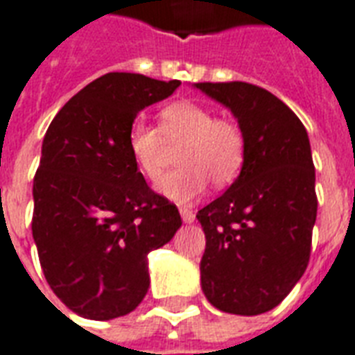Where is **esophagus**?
Returning <instances> with one entry per match:
<instances>
[{"label":"esophagus","instance_id":"34e87169","mask_svg":"<svg viewBox=\"0 0 355 355\" xmlns=\"http://www.w3.org/2000/svg\"><path fill=\"white\" fill-rule=\"evenodd\" d=\"M180 216H182L184 223H193L196 221V212L191 208H180Z\"/></svg>","mask_w":355,"mask_h":355}]
</instances>
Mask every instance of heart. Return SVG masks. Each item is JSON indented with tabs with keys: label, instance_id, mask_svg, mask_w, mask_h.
I'll return each instance as SVG.
<instances>
[{
	"label": "heart",
	"instance_id": "1",
	"mask_svg": "<svg viewBox=\"0 0 355 355\" xmlns=\"http://www.w3.org/2000/svg\"><path fill=\"white\" fill-rule=\"evenodd\" d=\"M177 169L158 182V191L169 201L191 202L212 180L227 186L240 175L245 162V135L231 119L216 117L207 105L180 100L166 105L158 115V128L143 121L132 123L126 137L128 153L143 177L162 175L164 147L178 145Z\"/></svg>",
	"mask_w": 355,
	"mask_h": 355
}]
</instances>
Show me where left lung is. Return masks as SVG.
Instances as JSON below:
<instances>
[{"label": "left lung", "instance_id": "8db88e82", "mask_svg": "<svg viewBox=\"0 0 355 355\" xmlns=\"http://www.w3.org/2000/svg\"><path fill=\"white\" fill-rule=\"evenodd\" d=\"M193 87L229 107L245 135L238 178L197 212L207 236L202 292L223 313L261 315L285 300L309 264L318 201L307 130L266 89L245 81Z\"/></svg>", "mask_w": 355, "mask_h": 355}]
</instances>
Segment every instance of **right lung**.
I'll use <instances>...</instances> for the list:
<instances>
[{"label":"right lung","mask_w":355,"mask_h":355,"mask_svg":"<svg viewBox=\"0 0 355 355\" xmlns=\"http://www.w3.org/2000/svg\"><path fill=\"white\" fill-rule=\"evenodd\" d=\"M178 85L110 72L74 94L46 130L33 180V240L53 294L83 318L112 320L141 304L147 255L182 225L126 145L137 113Z\"/></svg>","instance_id":"add662e5"}]
</instances>
